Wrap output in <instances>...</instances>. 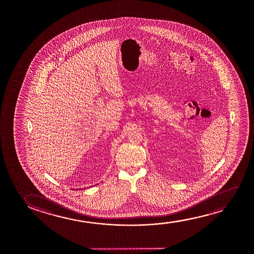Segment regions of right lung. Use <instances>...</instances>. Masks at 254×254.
<instances>
[{
    "mask_svg": "<svg viewBox=\"0 0 254 254\" xmlns=\"http://www.w3.org/2000/svg\"><path fill=\"white\" fill-rule=\"evenodd\" d=\"M82 189H83V188H81V190H82Z\"/></svg>",
    "mask_w": 254,
    "mask_h": 254,
    "instance_id": "add662e5",
    "label": "right lung"
}]
</instances>
